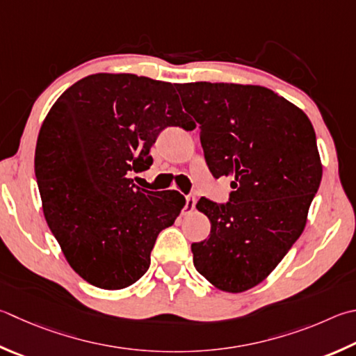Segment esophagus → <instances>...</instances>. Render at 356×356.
I'll list each match as a JSON object with an SVG mask.
<instances>
[{
  "instance_id": "esophagus-1",
  "label": "esophagus",
  "mask_w": 356,
  "mask_h": 356,
  "mask_svg": "<svg viewBox=\"0 0 356 356\" xmlns=\"http://www.w3.org/2000/svg\"><path fill=\"white\" fill-rule=\"evenodd\" d=\"M196 202H197V199H196V196H195V195H188V196H186L185 215H186V213H191L193 210L196 209Z\"/></svg>"
}]
</instances>
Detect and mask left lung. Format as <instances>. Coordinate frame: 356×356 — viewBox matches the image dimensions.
Listing matches in <instances>:
<instances>
[{
    "label": "left lung",
    "mask_w": 356,
    "mask_h": 356,
    "mask_svg": "<svg viewBox=\"0 0 356 356\" xmlns=\"http://www.w3.org/2000/svg\"><path fill=\"white\" fill-rule=\"evenodd\" d=\"M185 111L216 179L232 176L229 202L200 199L211 222L191 244L193 263L227 293L257 286L288 254L307 224L322 165L312 121L273 90L241 83H177Z\"/></svg>",
    "instance_id": "8db88e82"
}]
</instances>
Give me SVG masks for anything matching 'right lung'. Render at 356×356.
<instances>
[{"label":"right lung","instance_id":"right-lung-1","mask_svg":"<svg viewBox=\"0 0 356 356\" xmlns=\"http://www.w3.org/2000/svg\"><path fill=\"white\" fill-rule=\"evenodd\" d=\"M168 126H191L176 83L98 73L51 107L37 141L44 219L70 266L102 289L131 286L149 269L159 234L185 205L177 191H147L131 172L152 165Z\"/></svg>","mask_w":356,"mask_h":356}]
</instances>
